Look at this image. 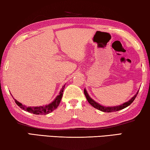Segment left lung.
<instances>
[{
	"instance_id": "obj_1",
	"label": "left lung",
	"mask_w": 150,
	"mask_h": 150,
	"mask_svg": "<svg viewBox=\"0 0 150 150\" xmlns=\"http://www.w3.org/2000/svg\"><path fill=\"white\" fill-rule=\"evenodd\" d=\"M138 92L136 94V95H134L133 97H132V98L130 99L129 101L124 103V104L119 105V106H116V107H103V106H102V105L98 104V103H96L95 101L92 100V99L89 96V95H88V94L87 93V91L84 89V94H85V96L86 97V98H87V100L88 101V103H89L92 107H94V108L98 109V110H100L101 111H103V112H107V113L114 112V111H120V110H121V109H123L124 108H126V107H127L128 106H129V105L131 104L132 102H133L134 99H135V98L137 97V94H138Z\"/></svg>"
}]
</instances>
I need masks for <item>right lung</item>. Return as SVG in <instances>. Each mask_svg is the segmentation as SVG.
Segmentation results:
<instances>
[{"mask_svg": "<svg viewBox=\"0 0 150 150\" xmlns=\"http://www.w3.org/2000/svg\"><path fill=\"white\" fill-rule=\"evenodd\" d=\"M65 85L63 86L61 89L59 95L57 96L56 99L53 101V102L50 103L48 105L46 106H41V107H26L23 105L22 103H19L18 100H16V99H14L15 102L18 106L20 107L21 109H24V111H28L29 113H32L36 115H46L48 114L49 113H51L52 111H53L54 109H56L57 107H58L59 104H60L61 99L63 95V91H64Z\"/></svg>", "mask_w": 150, "mask_h": 150, "instance_id": "right-lung-1", "label": "right lung"}]
</instances>
